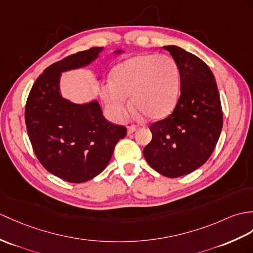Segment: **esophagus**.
<instances>
[{
	"label": "esophagus",
	"mask_w": 253,
	"mask_h": 253,
	"mask_svg": "<svg viewBox=\"0 0 253 253\" xmlns=\"http://www.w3.org/2000/svg\"><path fill=\"white\" fill-rule=\"evenodd\" d=\"M137 130V127L134 126V125H131V126H129L128 127V129H127V133L128 134H131V133H133L134 131Z\"/></svg>",
	"instance_id": "obj_1"
}]
</instances>
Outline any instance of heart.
<instances>
[{
	"label": "heart",
	"instance_id": "1",
	"mask_svg": "<svg viewBox=\"0 0 253 253\" xmlns=\"http://www.w3.org/2000/svg\"><path fill=\"white\" fill-rule=\"evenodd\" d=\"M180 90L177 62L167 55L142 54L119 64L111 84L104 86L101 97L109 115L115 122H124L130 111L149 120H161L174 108Z\"/></svg>",
	"mask_w": 253,
	"mask_h": 253
}]
</instances>
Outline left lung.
<instances>
[{
    "label": "left lung",
    "instance_id": "1",
    "mask_svg": "<svg viewBox=\"0 0 253 253\" xmlns=\"http://www.w3.org/2000/svg\"><path fill=\"white\" fill-rule=\"evenodd\" d=\"M177 62L181 93L173 112L152 124V141L143 155L168 178L196 170L212 154L223 126L220 96L213 73L203 60L175 45L164 46Z\"/></svg>",
    "mask_w": 253,
    "mask_h": 253
}]
</instances>
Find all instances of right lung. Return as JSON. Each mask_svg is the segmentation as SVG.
Segmentation results:
<instances>
[{
    "instance_id": "right-lung-1",
    "label": "right lung",
    "mask_w": 253,
    "mask_h": 253,
    "mask_svg": "<svg viewBox=\"0 0 253 253\" xmlns=\"http://www.w3.org/2000/svg\"><path fill=\"white\" fill-rule=\"evenodd\" d=\"M102 50L92 47L51 64L35 81L27 100L25 119L35 155L47 171L71 183L102 172L127 132L126 127L104 119L96 99L74 103L61 95V73L89 66Z\"/></svg>"
}]
</instances>
